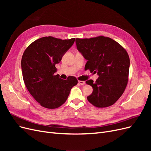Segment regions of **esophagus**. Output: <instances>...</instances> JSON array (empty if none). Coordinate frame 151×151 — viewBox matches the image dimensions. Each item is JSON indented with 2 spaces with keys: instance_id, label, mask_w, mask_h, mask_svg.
<instances>
[{
  "instance_id": "esophagus-1",
  "label": "esophagus",
  "mask_w": 151,
  "mask_h": 151,
  "mask_svg": "<svg viewBox=\"0 0 151 151\" xmlns=\"http://www.w3.org/2000/svg\"><path fill=\"white\" fill-rule=\"evenodd\" d=\"M79 83L81 85H82V86H83V85H84V84H86L85 81H79Z\"/></svg>"
}]
</instances>
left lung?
I'll return each instance as SVG.
<instances>
[{"label": "left lung", "instance_id": "left-lung-1", "mask_svg": "<svg viewBox=\"0 0 151 151\" xmlns=\"http://www.w3.org/2000/svg\"><path fill=\"white\" fill-rule=\"evenodd\" d=\"M78 51L86 60L85 70L97 73L95 82L86 81L93 91L87 99L94 106H111L119 99L126 88L129 78L130 58L126 50L110 38L101 36L89 39L76 38Z\"/></svg>", "mask_w": 151, "mask_h": 151}]
</instances>
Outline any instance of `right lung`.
I'll use <instances>...</instances> for the list:
<instances>
[{
    "mask_svg": "<svg viewBox=\"0 0 151 151\" xmlns=\"http://www.w3.org/2000/svg\"><path fill=\"white\" fill-rule=\"evenodd\" d=\"M75 42L52 36L36 40L26 49L21 59L24 84L29 93L43 107L54 109L64 103L71 89L77 85L74 76L60 78L55 65Z\"/></svg>",
    "mask_w": 151,
    "mask_h": 151,
    "instance_id": "right-lung-1",
    "label": "right lung"
}]
</instances>
